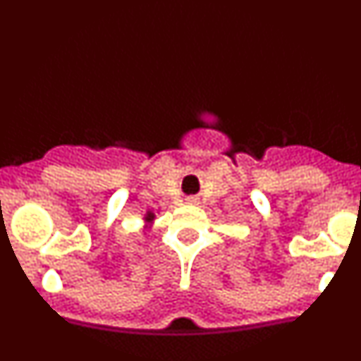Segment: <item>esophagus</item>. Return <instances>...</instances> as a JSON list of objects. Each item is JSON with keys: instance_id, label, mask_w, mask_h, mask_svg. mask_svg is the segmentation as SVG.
Listing matches in <instances>:
<instances>
[{"instance_id": "obj_1", "label": "esophagus", "mask_w": 361, "mask_h": 361, "mask_svg": "<svg viewBox=\"0 0 361 361\" xmlns=\"http://www.w3.org/2000/svg\"><path fill=\"white\" fill-rule=\"evenodd\" d=\"M188 204H197V199H195V197H188Z\"/></svg>"}]
</instances>
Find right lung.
Here are the masks:
<instances>
[{
    "label": "right lung",
    "mask_w": 361,
    "mask_h": 361,
    "mask_svg": "<svg viewBox=\"0 0 361 361\" xmlns=\"http://www.w3.org/2000/svg\"><path fill=\"white\" fill-rule=\"evenodd\" d=\"M145 219H146V222H152V220L155 219V215H153L152 212H148V213H146V216H145Z\"/></svg>",
    "instance_id": "obj_1"
}]
</instances>
